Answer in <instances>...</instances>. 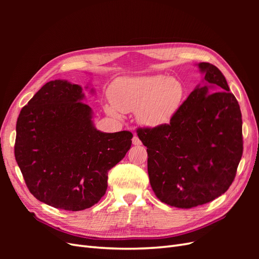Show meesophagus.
Masks as SVG:
<instances>
[{
  "instance_id": "34e87169",
  "label": "esophagus",
  "mask_w": 259,
  "mask_h": 259,
  "mask_svg": "<svg viewBox=\"0 0 259 259\" xmlns=\"http://www.w3.org/2000/svg\"><path fill=\"white\" fill-rule=\"evenodd\" d=\"M133 145H134V146L142 145V142H140L139 138L136 135H134V137H133Z\"/></svg>"
}]
</instances>
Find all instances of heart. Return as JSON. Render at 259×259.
Wrapping results in <instances>:
<instances>
[{"instance_id":"heart-1","label":"heart","mask_w":259,"mask_h":259,"mask_svg":"<svg viewBox=\"0 0 259 259\" xmlns=\"http://www.w3.org/2000/svg\"><path fill=\"white\" fill-rule=\"evenodd\" d=\"M184 86L174 77L164 75L123 76L110 89L111 104L106 111L114 116L136 111L137 120L149 127L167 124L184 100Z\"/></svg>"}]
</instances>
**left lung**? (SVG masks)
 Segmentation results:
<instances>
[{"label": "left lung", "mask_w": 259, "mask_h": 259, "mask_svg": "<svg viewBox=\"0 0 259 259\" xmlns=\"http://www.w3.org/2000/svg\"><path fill=\"white\" fill-rule=\"evenodd\" d=\"M198 85L168 124L137 130L147 147L148 174L160 201L191 208L229 189L243 153L242 114L217 67L200 62Z\"/></svg>", "instance_id": "1"}]
</instances>
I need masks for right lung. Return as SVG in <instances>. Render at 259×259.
Segmentation results:
<instances>
[{"instance_id":"1","label":"right lung","mask_w":259,"mask_h":259,"mask_svg":"<svg viewBox=\"0 0 259 259\" xmlns=\"http://www.w3.org/2000/svg\"><path fill=\"white\" fill-rule=\"evenodd\" d=\"M83 99L80 85L51 81L17 120L15 158L23 179L38 201L55 208L76 211L96 204L106 193L108 171L132 145L128 131H97Z\"/></svg>"}]
</instances>
